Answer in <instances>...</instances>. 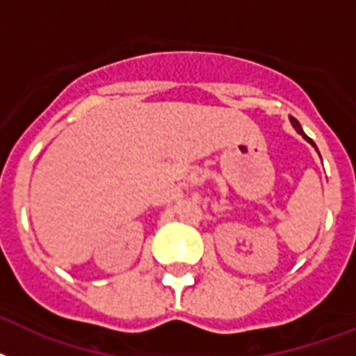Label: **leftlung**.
Masks as SVG:
<instances>
[{
	"instance_id": "obj_1",
	"label": "left lung",
	"mask_w": 356,
	"mask_h": 356,
	"mask_svg": "<svg viewBox=\"0 0 356 356\" xmlns=\"http://www.w3.org/2000/svg\"><path fill=\"white\" fill-rule=\"evenodd\" d=\"M291 122H293L294 129H296V131H298L300 135H302V137L305 138V140H307V143H311V144H313V146H314V143H313V140H311V138H309L307 135H305V133H303V129H302V126H300V122H298V120H296V118H294V117H291ZM314 148H316V146H314Z\"/></svg>"
}]
</instances>
